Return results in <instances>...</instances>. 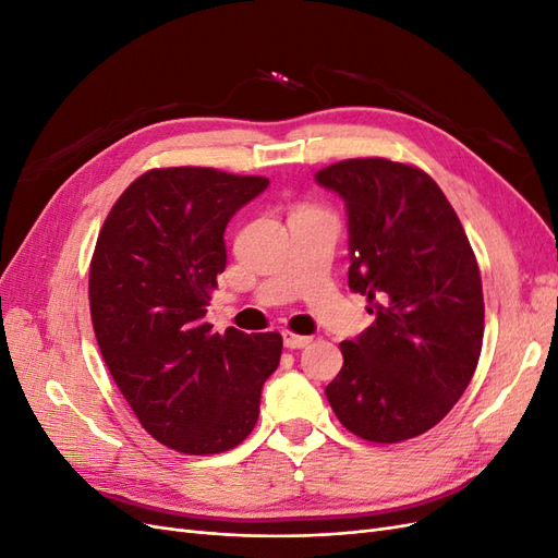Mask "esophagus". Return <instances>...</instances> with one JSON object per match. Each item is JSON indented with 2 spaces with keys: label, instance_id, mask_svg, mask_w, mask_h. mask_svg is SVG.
<instances>
[{
  "label": "esophagus",
  "instance_id": "1",
  "mask_svg": "<svg viewBox=\"0 0 558 558\" xmlns=\"http://www.w3.org/2000/svg\"><path fill=\"white\" fill-rule=\"evenodd\" d=\"M310 342L312 340H310V337H305V335H295L291 330L283 332V347L286 349H305Z\"/></svg>",
  "mask_w": 558,
  "mask_h": 558
}]
</instances>
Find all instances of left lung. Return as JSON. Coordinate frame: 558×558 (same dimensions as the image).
Instances as JSON below:
<instances>
[{
	"instance_id": "obj_1",
	"label": "left lung",
	"mask_w": 558,
	"mask_h": 558,
	"mask_svg": "<svg viewBox=\"0 0 558 558\" xmlns=\"http://www.w3.org/2000/svg\"><path fill=\"white\" fill-rule=\"evenodd\" d=\"M344 199L349 289L375 316L340 344L328 386L353 435L393 445L430 430L463 396L482 351V277L465 230L426 172L386 158H353L316 172Z\"/></svg>"
}]
</instances>
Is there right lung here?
<instances>
[{
  "instance_id": "1",
  "label": "right lung",
  "mask_w": 558,
  "mask_h": 558,
  "mask_svg": "<svg viewBox=\"0 0 558 558\" xmlns=\"http://www.w3.org/2000/svg\"><path fill=\"white\" fill-rule=\"evenodd\" d=\"M267 185L211 167L150 170L99 230L88 289L99 351L146 433L181 453L238 447L281 359L279 332L218 335L205 320L230 218Z\"/></svg>"
}]
</instances>
